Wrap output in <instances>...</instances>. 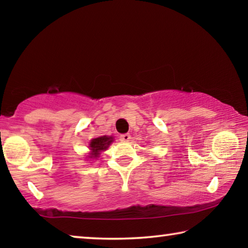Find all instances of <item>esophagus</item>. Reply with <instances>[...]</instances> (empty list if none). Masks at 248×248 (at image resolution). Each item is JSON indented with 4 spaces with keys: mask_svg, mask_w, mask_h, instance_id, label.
I'll use <instances>...</instances> for the list:
<instances>
[{
    "mask_svg": "<svg viewBox=\"0 0 248 248\" xmlns=\"http://www.w3.org/2000/svg\"><path fill=\"white\" fill-rule=\"evenodd\" d=\"M120 141L123 142H128L130 139H131V136H130L129 133H125V134H121V136L119 137Z\"/></svg>",
    "mask_w": 248,
    "mask_h": 248,
    "instance_id": "obj_1",
    "label": "esophagus"
}]
</instances>
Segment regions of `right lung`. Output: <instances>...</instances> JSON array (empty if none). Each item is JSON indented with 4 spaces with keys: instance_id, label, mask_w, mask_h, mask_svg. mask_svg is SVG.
Here are the masks:
<instances>
[{
    "instance_id": "right-lung-1",
    "label": "right lung",
    "mask_w": 248,
    "mask_h": 248,
    "mask_svg": "<svg viewBox=\"0 0 248 248\" xmlns=\"http://www.w3.org/2000/svg\"><path fill=\"white\" fill-rule=\"evenodd\" d=\"M114 142V137L112 136H102L98 138H94L89 142L90 153H87L86 161H94L97 159L102 152H105Z\"/></svg>"
}]
</instances>
